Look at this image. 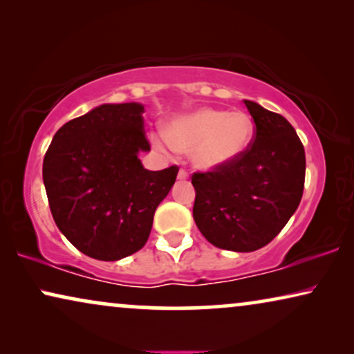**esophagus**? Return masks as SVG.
I'll return each instance as SVG.
<instances>
[{"mask_svg":"<svg viewBox=\"0 0 354 354\" xmlns=\"http://www.w3.org/2000/svg\"><path fill=\"white\" fill-rule=\"evenodd\" d=\"M177 178H178V180H187V178H188V172L185 171V169H180V171H178Z\"/></svg>","mask_w":354,"mask_h":354,"instance_id":"esophagus-1","label":"esophagus"}]
</instances>
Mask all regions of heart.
Wrapping results in <instances>:
<instances>
[{
  "mask_svg": "<svg viewBox=\"0 0 354 354\" xmlns=\"http://www.w3.org/2000/svg\"><path fill=\"white\" fill-rule=\"evenodd\" d=\"M254 125L246 113L200 108L172 119L166 133L153 135L161 151H192V161L203 171L227 166L248 149Z\"/></svg>",
  "mask_w": 354,
  "mask_h": 354,
  "instance_id": "obj_1",
  "label": "heart"
}]
</instances>
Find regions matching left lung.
I'll list each match as a JSON object with an SVG mask.
<instances>
[{
  "mask_svg": "<svg viewBox=\"0 0 354 354\" xmlns=\"http://www.w3.org/2000/svg\"><path fill=\"white\" fill-rule=\"evenodd\" d=\"M256 132L234 162L195 172L193 219L217 248L250 253L272 241L301 201L306 156L283 115L245 100Z\"/></svg>",
  "mask_w": 354,
  "mask_h": 354,
  "instance_id": "obj_1",
  "label": "left lung"
}]
</instances>
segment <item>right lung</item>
I'll return each instance as SVG.
<instances>
[{
  "instance_id": "add662e5",
  "label": "right lung",
  "mask_w": 354,
  "mask_h": 354,
  "mask_svg": "<svg viewBox=\"0 0 354 354\" xmlns=\"http://www.w3.org/2000/svg\"><path fill=\"white\" fill-rule=\"evenodd\" d=\"M140 103L101 104L66 122L43 159V183L57 229L82 253L118 261L142 250L154 211L178 167L148 171Z\"/></svg>"
}]
</instances>
